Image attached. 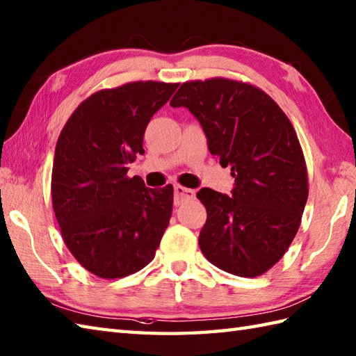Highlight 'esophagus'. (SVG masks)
I'll use <instances>...</instances> for the list:
<instances>
[{
	"mask_svg": "<svg viewBox=\"0 0 356 356\" xmlns=\"http://www.w3.org/2000/svg\"><path fill=\"white\" fill-rule=\"evenodd\" d=\"M194 195L195 193L190 190V188L174 185V203H176V205H180V203H184L185 200L194 199Z\"/></svg>",
	"mask_w": 356,
	"mask_h": 356,
	"instance_id": "1",
	"label": "esophagus"
}]
</instances>
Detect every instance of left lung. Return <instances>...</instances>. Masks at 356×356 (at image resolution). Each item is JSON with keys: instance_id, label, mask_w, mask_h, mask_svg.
I'll return each mask as SVG.
<instances>
[{"instance_id": "obj_1", "label": "left lung", "mask_w": 356, "mask_h": 356, "mask_svg": "<svg viewBox=\"0 0 356 356\" xmlns=\"http://www.w3.org/2000/svg\"><path fill=\"white\" fill-rule=\"evenodd\" d=\"M170 105L191 111L209 153L236 179L231 195L197 193L207 208L203 255L234 275L264 274L292 243L307 200L305 156L291 120L260 88L222 78L185 82Z\"/></svg>"}]
</instances>
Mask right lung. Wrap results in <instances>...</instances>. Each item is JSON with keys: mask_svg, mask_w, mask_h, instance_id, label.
Masks as SVG:
<instances>
[{"mask_svg": "<svg viewBox=\"0 0 356 356\" xmlns=\"http://www.w3.org/2000/svg\"><path fill=\"white\" fill-rule=\"evenodd\" d=\"M177 84L130 82L101 90L74 110L55 148L51 202L69 251L101 278L154 259L172 211V186L147 188L128 165L143 154L147 125Z\"/></svg>", "mask_w": 356, "mask_h": 356, "instance_id": "add662e5", "label": "right lung"}]
</instances>
